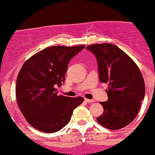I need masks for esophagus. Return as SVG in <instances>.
<instances>
[{
  "label": "esophagus",
  "instance_id": "obj_1",
  "mask_svg": "<svg viewBox=\"0 0 155 155\" xmlns=\"http://www.w3.org/2000/svg\"><path fill=\"white\" fill-rule=\"evenodd\" d=\"M85 102H88V103H93L95 102V100L93 99H85Z\"/></svg>",
  "mask_w": 155,
  "mask_h": 155
}]
</instances>
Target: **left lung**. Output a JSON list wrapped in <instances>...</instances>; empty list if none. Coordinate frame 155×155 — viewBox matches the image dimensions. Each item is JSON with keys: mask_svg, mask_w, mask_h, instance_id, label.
<instances>
[{"mask_svg": "<svg viewBox=\"0 0 155 155\" xmlns=\"http://www.w3.org/2000/svg\"><path fill=\"white\" fill-rule=\"evenodd\" d=\"M86 48L96 56L99 80L108 84V99L101 102L102 114L99 124L110 130L127 126L137 115L145 97V82L134 61L112 44H91Z\"/></svg>", "mask_w": 155, "mask_h": 155, "instance_id": "1", "label": "left lung"}]
</instances>
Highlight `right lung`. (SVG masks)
Instances as JSON below:
<instances>
[{"instance_id":"1","label":"right lung","mask_w":155,"mask_h":155,"mask_svg":"<svg viewBox=\"0 0 155 155\" xmlns=\"http://www.w3.org/2000/svg\"><path fill=\"white\" fill-rule=\"evenodd\" d=\"M84 47H47L23 64L16 80V101L34 128L47 133L59 131L68 124L73 111L84 102L81 96H59L56 87L65 81L68 62Z\"/></svg>"}]
</instances>
